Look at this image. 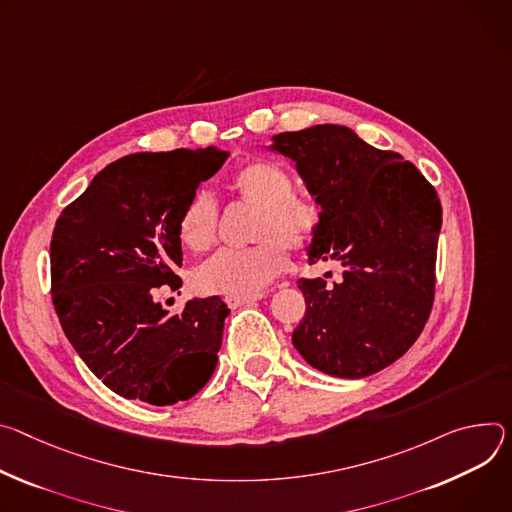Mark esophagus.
I'll return each mask as SVG.
<instances>
[{
    "instance_id": "obj_1",
    "label": "esophagus",
    "mask_w": 512,
    "mask_h": 512,
    "mask_svg": "<svg viewBox=\"0 0 512 512\" xmlns=\"http://www.w3.org/2000/svg\"><path fill=\"white\" fill-rule=\"evenodd\" d=\"M264 297V293H258V295H246V297H225V305L227 307H242V305H248V303H254V301H260Z\"/></svg>"
}]
</instances>
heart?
Segmentation results:
<instances>
[{
    "label": "heart",
    "instance_id": "obj_1",
    "mask_svg": "<svg viewBox=\"0 0 512 512\" xmlns=\"http://www.w3.org/2000/svg\"><path fill=\"white\" fill-rule=\"evenodd\" d=\"M238 199L254 207L246 248H225L205 260L193 274L197 291L207 295H258L289 264V248L305 250L317 238L321 205L295 193V181L285 166L254 160L234 179ZM179 236L193 252L209 250L219 236V209L211 193L197 191L187 203Z\"/></svg>",
    "mask_w": 512,
    "mask_h": 512
}]
</instances>
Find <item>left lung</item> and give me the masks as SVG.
Returning <instances> with one entry per match:
<instances>
[{"mask_svg":"<svg viewBox=\"0 0 512 512\" xmlns=\"http://www.w3.org/2000/svg\"><path fill=\"white\" fill-rule=\"evenodd\" d=\"M272 150L295 160L321 205L311 264L342 266L335 280H299L307 309L293 344L325 374H374L417 342L431 315L441 230L437 191L413 162L344 126L278 134Z\"/></svg>","mask_w":512,"mask_h":512,"instance_id":"1","label":"left lung"}]
</instances>
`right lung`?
Here are the masks:
<instances>
[{
    "label": "right lung",
    "mask_w": 512,
    "mask_h": 512,
    "mask_svg": "<svg viewBox=\"0 0 512 512\" xmlns=\"http://www.w3.org/2000/svg\"><path fill=\"white\" fill-rule=\"evenodd\" d=\"M227 150L140 152L105 166L63 209L50 240V293L65 335L107 388L150 405L191 399L217 366L230 309L219 297L166 315L156 293L183 278L179 223Z\"/></svg>",
    "instance_id": "1"
}]
</instances>
